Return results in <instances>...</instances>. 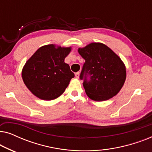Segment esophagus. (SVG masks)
I'll use <instances>...</instances> for the list:
<instances>
[{"instance_id": "34e87169", "label": "esophagus", "mask_w": 152, "mask_h": 152, "mask_svg": "<svg viewBox=\"0 0 152 152\" xmlns=\"http://www.w3.org/2000/svg\"><path fill=\"white\" fill-rule=\"evenodd\" d=\"M75 77H76L77 78H79V77H80V72H76V73H75Z\"/></svg>"}]
</instances>
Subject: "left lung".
<instances>
[{"label":"left lung","instance_id":"obj_1","mask_svg":"<svg viewBox=\"0 0 152 152\" xmlns=\"http://www.w3.org/2000/svg\"><path fill=\"white\" fill-rule=\"evenodd\" d=\"M78 52L85 59L80 78L88 97L105 101L117 95L126 79L125 66L120 58L100 43H90Z\"/></svg>","mask_w":152,"mask_h":152}]
</instances>
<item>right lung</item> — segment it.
Masks as SVG:
<instances>
[{
    "instance_id": "right-lung-1",
    "label": "right lung",
    "mask_w": 152,
    "mask_h": 152,
    "mask_svg": "<svg viewBox=\"0 0 152 152\" xmlns=\"http://www.w3.org/2000/svg\"><path fill=\"white\" fill-rule=\"evenodd\" d=\"M70 48L44 45L36 51L26 63L22 71L23 80L37 97L52 100L59 97L75 75L64 59Z\"/></svg>"
}]
</instances>
